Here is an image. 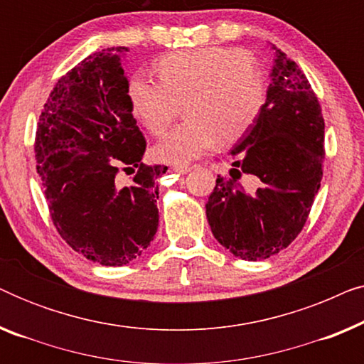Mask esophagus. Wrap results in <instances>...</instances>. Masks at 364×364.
I'll return each instance as SVG.
<instances>
[{
	"instance_id": "obj_1",
	"label": "esophagus",
	"mask_w": 364,
	"mask_h": 364,
	"mask_svg": "<svg viewBox=\"0 0 364 364\" xmlns=\"http://www.w3.org/2000/svg\"><path fill=\"white\" fill-rule=\"evenodd\" d=\"M172 171L177 172V173H187L188 171H191V167L183 166V164H177V166L172 167Z\"/></svg>"
}]
</instances>
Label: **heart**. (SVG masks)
Wrapping results in <instances>:
<instances>
[{"instance_id": "obj_1", "label": "heart", "mask_w": 364, "mask_h": 364, "mask_svg": "<svg viewBox=\"0 0 364 364\" xmlns=\"http://www.w3.org/2000/svg\"><path fill=\"white\" fill-rule=\"evenodd\" d=\"M161 81L134 74L127 94L132 112L154 136H162L187 101V121L154 149L159 161L186 164L230 146L255 127L267 104V82L243 49L203 46L159 59Z\"/></svg>"}]
</instances>
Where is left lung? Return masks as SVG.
Here are the masks:
<instances>
[{"mask_svg":"<svg viewBox=\"0 0 364 364\" xmlns=\"http://www.w3.org/2000/svg\"><path fill=\"white\" fill-rule=\"evenodd\" d=\"M273 49L265 109L232 149L230 178L217 177L205 205L213 237L248 262L277 255L295 240L323 177L325 119L320 102L298 64Z\"/></svg>","mask_w":364,"mask_h":364,"instance_id":"8db88e82","label":"left lung"}]
</instances>
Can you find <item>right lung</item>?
<instances>
[{
  "instance_id": "1",
  "label": "right lung",
  "mask_w": 364,
  "mask_h": 364,
  "mask_svg": "<svg viewBox=\"0 0 364 364\" xmlns=\"http://www.w3.org/2000/svg\"><path fill=\"white\" fill-rule=\"evenodd\" d=\"M94 53L56 82L39 116L34 157L51 220L87 260L122 267L151 245L159 225L156 181L166 166H146V139L129 102L121 54ZM138 168L119 188L121 168Z\"/></svg>"
}]
</instances>
